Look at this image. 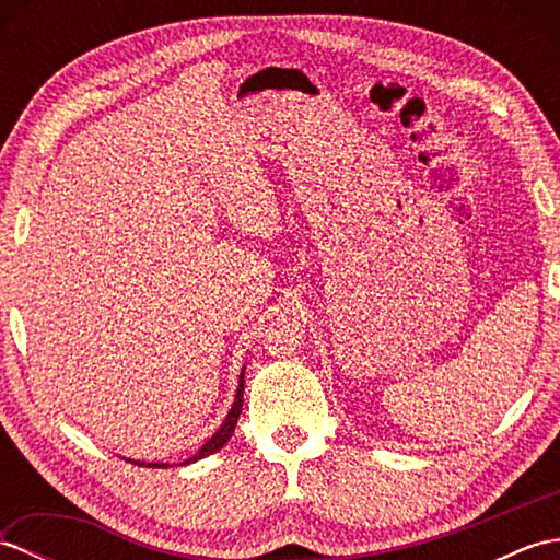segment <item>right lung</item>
<instances>
[{
    "label": "right lung",
    "mask_w": 560,
    "mask_h": 560,
    "mask_svg": "<svg viewBox=\"0 0 560 560\" xmlns=\"http://www.w3.org/2000/svg\"><path fill=\"white\" fill-rule=\"evenodd\" d=\"M243 371H245V368H243ZM243 375H245V373H241V383H237V392H235L233 407H231L229 416H225V419H223L221 428L207 440L205 445H201V450L197 452V455L185 459V464L197 462V459H205V457L213 455V452L221 450V447L231 440V435H233V431H235V423H237V419H241V411H243V389H245V377H243ZM127 462L137 464V467H156V469H159V467H168V464H163V462H139V459H137V462H135V459H127Z\"/></svg>",
    "instance_id": "right-lung-1"
}]
</instances>
